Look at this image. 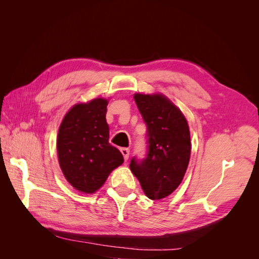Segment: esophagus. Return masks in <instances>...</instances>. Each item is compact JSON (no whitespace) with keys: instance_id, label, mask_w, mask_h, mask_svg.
<instances>
[{"instance_id":"1","label":"esophagus","mask_w":259,"mask_h":259,"mask_svg":"<svg viewBox=\"0 0 259 259\" xmlns=\"http://www.w3.org/2000/svg\"><path fill=\"white\" fill-rule=\"evenodd\" d=\"M121 152L123 154V158L125 161L128 160V156H130V149L128 148H121Z\"/></svg>"}]
</instances>
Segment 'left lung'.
I'll return each mask as SVG.
<instances>
[{"mask_svg": "<svg viewBox=\"0 0 259 259\" xmlns=\"http://www.w3.org/2000/svg\"><path fill=\"white\" fill-rule=\"evenodd\" d=\"M135 103L147 125L148 152L133 158L132 173L151 200L167 197L182 183L191 153L190 132L185 115L162 94H135Z\"/></svg>", "mask_w": 259, "mask_h": 259, "instance_id": "8db88e82", "label": "left lung"}]
</instances>
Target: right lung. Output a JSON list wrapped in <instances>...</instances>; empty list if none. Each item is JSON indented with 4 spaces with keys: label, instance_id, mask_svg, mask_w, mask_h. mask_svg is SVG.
<instances>
[{
    "label": "right lung",
    "instance_id": "1",
    "mask_svg": "<svg viewBox=\"0 0 259 259\" xmlns=\"http://www.w3.org/2000/svg\"><path fill=\"white\" fill-rule=\"evenodd\" d=\"M107 106L105 98L74 105L58 131L57 153L62 173L73 188L88 194L97 191L124 162L122 153L109 144Z\"/></svg>",
    "mask_w": 259,
    "mask_h": 259
}]
</instances>
